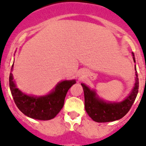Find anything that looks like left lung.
<instances>
[{"label":"left lung","mask_w":146,"mask_h":146,"mask_svg":"<svg viewBox=\"0 0 146 146\" xmlns=\"http://www.w3.org/2000/svg\"><path fill=\"white\" fill-rule=\"evenodd\" d=\"M131 54L133 56L134 62L135 63V55L133 52H131ZM135 69L136 71L135 86L126 99L121 102H104L98 97L95 91L91 90L84 83H81L84 91L85 109L88 115L94 121L99 123H104L117 121L123 118L129 111L136 99L139 88V80L136 66H135Z\"/></svg>","instance_id":"left-lung-1"}]
</instances>
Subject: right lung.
Wrapping results in <instances>:
<instances>
[{
	"label": "right lung",
	"instance_id": "right-lung-1",
	"mask_svg": "<svg viewBox=\"0 0 146 146\" xmlns=\"http://www.w3.org/2000/svg\"><path fill=\"white\" fill-rule=\"evenodd\" d=\"M14 64L11 66L13 69ZM76 83L73 80H64L59 82L55 89L46 96H28L16 87L10 73L9 87L17 107L28 117L33 119L47 121L55 118L64 107L66 95L69 89Z\"/></svg>",
	"mask_w": 146,
	"mask_h": 146
}]
</instances>
